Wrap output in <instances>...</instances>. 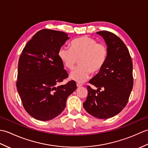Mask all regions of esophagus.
Wrapping results in <instances>:
<instances>
[{"label":"esophagus","instance_id":"esophagus-1","mask_svg":"<svg viewBox=\"0 0 148 148\" xmlns=\"http://www.w3.org/2000/svg\"><path fill=\"white\" fill-rule=\"evenodd\" d=\"M76 84H77V88H80V87H81V86H83V84H81V83H77Z\"/></svg>","mask_w":148,"mask_h":148}]
</instances>
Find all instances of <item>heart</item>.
Segmentation results:
<instances>
[{
	"label": "heart",
	"mask_w": 148,
	"mask_h": 148,
	"mask_svg": "<svg viewBox=\"0 0 148 148\" xmlns=\"http://www.w3.org/2000/svg\"><path fill=\"white\" fill-rule=\"evenodd\" d=\"M58 57L65 67L72 70L77 64L79 65L70 74V79L82 83L88 77L90 72L97 74L102 70L108 56V48L105 44L86 36L72 40L70 49L62 47Z\"/></svg>",
	"instance_id": "heart-1"
}]
</instances>
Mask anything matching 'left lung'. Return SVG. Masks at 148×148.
<instances>
[{
	"label": "left lung",
	"mask_w": 148,
	"mask_h": 148,
	"mask_svg": "<svg viewBox=\"0 0 148 148\" xmlns=\"http://www.w3.org/2000/svg\"><path fill=\"white\" fill-rule=\"evenodd\" d=\"M97 33L104 39L108 56L102 70L89 81L97 90L87 86L83 107L94 117L108 119L118 114L127 104L134 84L133 65L129 51L119 37L109 31Z\"/></svg>",
	"instance_id": "left-lung-1"
}]
</instances>
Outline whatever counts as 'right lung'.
<instances>
[{"label":"right lung","instance_id":"obj_1","mask_svg":"<svg viewBox=\"0 0 148 148\" xmlns=\"http://www.w3.org/2000/svg\"><path fill=\"white\" fill-rule=\"evenodd\" d=\"M69 39L64 32L40 30L27 42L19 59L18 92L26 111L38 120L58 116L65 109L68 97L77 88L72 80L57 86L68 77L58 53Z\"/></svg>","mask_w":148,"mask_h":148}]
</instances>
